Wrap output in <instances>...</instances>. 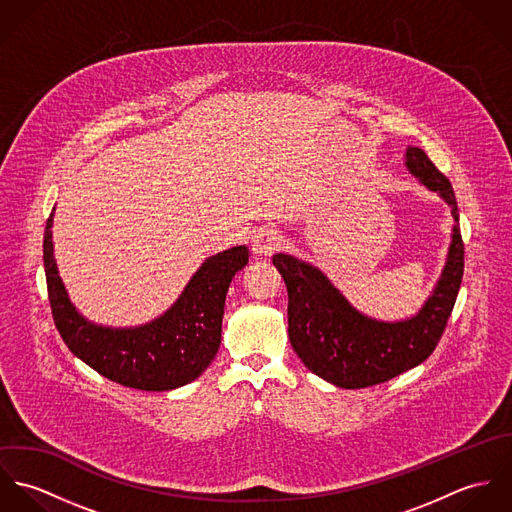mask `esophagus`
<instances>
[{
    "instance_id": "obj_1",
    "label": "esophagus",
    "mask_w": 512,
    "mask_h": 512,
    "mask_svg": "<svg viewBox=\"0 0 512 512\" xmlns=\"http://www.w3.org/2000/svg\"><path fill=\"white\" fill-rule=\"evenodd\" d=\"M282 246V234L274 228H260L252 236V252L258 256H272Z\"/></svg>"
}]
</instances>
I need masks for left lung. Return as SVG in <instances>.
I'll return each instance as SVG.
<instances>
[{"instance_id":"obj_1","label":"left lung","mask_w":512,"mask_h":512,"mask_svg":"<svg viewBox=\"0 0 512 512\" xmlns=\"http://www.w3.org/2000/svg\"><path fill=\"white\" fill-rule=\"evenodd\" d=\"M406 165L451 207L455 219L447 262L420 313L384 323L359 313L313 266L276 254L274 266L288 288V335L303 365L339 388H366L424 363L438 347L463 278L459 211L449 179L420 147H408Z\"/></svg>"}]
</instances>
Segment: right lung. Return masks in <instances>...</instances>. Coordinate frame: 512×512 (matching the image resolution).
Instances as JSON below:
<instances>
[{
    "instance_id": "1",
    "label": "right lung",
    "mask_w": 512,
    "mask_h": 512,
    "mask_svg": "<svg viewBox=\"0 0 512 512\" xmlns=\"http://www.w3.org/2000/svg\"><path fill=\"white\" fill-rule=\"evenodd\" d=\"M53 213L47 219L43 260L53 321L82 363L128 388L163 392L199 378L220 347L224 299L238 270L248 264V248L234 246L211 256L185 292L159 319L136 329H110L76 313L59 278L51 242Z\"/></svg>"
}]
</instances>
